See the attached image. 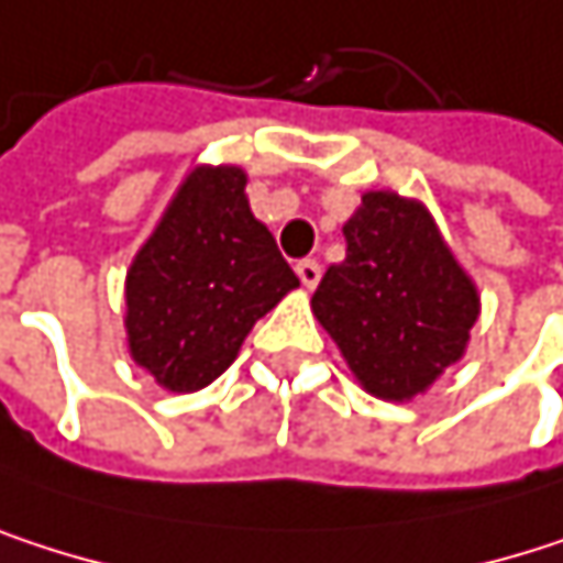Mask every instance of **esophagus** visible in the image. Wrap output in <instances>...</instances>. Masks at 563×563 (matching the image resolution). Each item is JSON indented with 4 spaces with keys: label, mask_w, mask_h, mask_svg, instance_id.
I'll return each instance as SVG.
<instances>
[{
    "label": "esophagus",
    "mask_w": 563,
    "mask_h": 563,
    "mask_svg": "<svg viewBox=\"0 0 563 563\" xmlns=\"http://www.w3.org/2000/svg\"><path fill=\"white\" fill-rule=\"evenodd\" d=\"M295 272H298V278H301L305 288H314V285L321 282V265H318L314 258H301V262L295 265Z\"/></svg>",
    "instance_id": "obj_1"
}]
</instances>
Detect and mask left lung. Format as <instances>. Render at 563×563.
Instances as JSON below:
<instances>
[{"mask_svg": "<svg viewBox=\"0 0 563 563\" xmlns=\"http://www.w3.org/2000/svg\"><path fill=\"white\" fill-rule=\"evenodd\" d=\"M347 258L311 298L357 380L380 400L422 394L465 351L478 295L420 202L367 192L344 225Z\"/></svg>", "mask_w": 563, "mask_h": 563, "instance_id": "8db88e82", "label": "left lung"}]
</instances>
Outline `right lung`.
I'll list each match as a JSON object with an SVG mask.
<instances>
[{
	"label": "right lung",
	"mask_w": 563,
	"mask_h": 563,
	"mask_svg": "<svg viewBox=\"0 0 563 563\" xmlns=\"http://www.w3.org/2000/svg\"><path fill=\"white\" fill-rule=\"evenodd\" d=\"M298 275L252 216L245 173L199 166L128 272L131 354L159 387L212 384Z\"/></svg>",
	"instance_id": "obj_1"
}]
</instances>
